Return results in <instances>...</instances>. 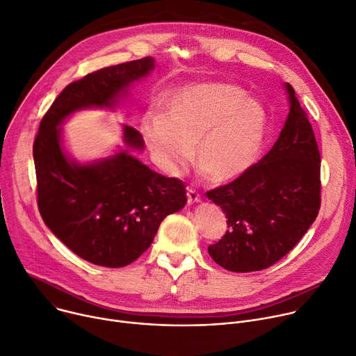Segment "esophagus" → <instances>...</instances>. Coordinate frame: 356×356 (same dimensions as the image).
Returning a JSON list of instances; mask_svg holds the SVG:
<instances>
[{
	"mask_svg": "<svg viewBox=\"0 0 356 356\" xmlns=\"http://www.w3.org/2000/svg\"><path fill=\"white\" fill-rule=\"evenodd\" d=\"M202 202V196L199 195V191L196 188H187V203L188 204H195V203H200Z\"/></svg>",
	"mask_w": 356,
	"mask_h": 356,
	"instance_id": "34e87169",
	"label": "esophagus"
}]
</instances>
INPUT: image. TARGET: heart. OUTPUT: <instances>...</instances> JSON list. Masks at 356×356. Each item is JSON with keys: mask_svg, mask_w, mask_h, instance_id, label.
I'll use <instances>...</instances> for the list:
<instances>
[{"mask_svg": "<svg viewBox=\"0 0 356 356\" xmlns=\"http://www.w3.org/2000/svg\"><path fill=\"white\" fill-rule=\"evenodd\" d=\"M140 132L166 170H184L196 149L200 169L213 181H229L260 160L270 134V115L236 85L197 83L169 93L160 115L145 113Z\"/></svg>", "mask_w": 356, "mask_h": 356, "instance_id": "b5f03b06", "label": "heart"}]
</instances>
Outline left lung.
<instances>
[{
	"label": "left lung",
	"mask_w": 356,
	"mask_h": 356,
	"mask_svg": "<svg viewBox=\"0 0 356 356\" xmlns=\"http://www.w3.org/2000/svg\"><path fill=\"white\" fill-rule=\"evenodd\" d=\"M289 112L271 150L237 180L207 193L229 230L209 254L222 268H268L293 250L315 221L321 204V156L294 88L284 83Z\"/></svg>",
	"instance_id": "8db88e82"
}]
</instances>
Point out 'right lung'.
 <instances>
[{
	"label": "right lung",
	"mask_w": 356,
	"mask_h": 356,
	"mask_svg": "<svg viewBox=\"0 0 356 356\" xmlns=\"http://www.w3.org/2000/svg\"><path fill=\"white\" fill-rule=\"evenodd\" d=\"M153 70L154 59L147 56L70 83L42 118L34 142L42 220L96 266L119 268L139 258L165 217L186 206L184 183L142 163L134 153L145 149V140L131 126L122 124V145L112 154L83 163L67 150L62 126L79 111H116L131 86Z\"/></svg>",
	"instance_id": "add662e5"
}]
</instances>
